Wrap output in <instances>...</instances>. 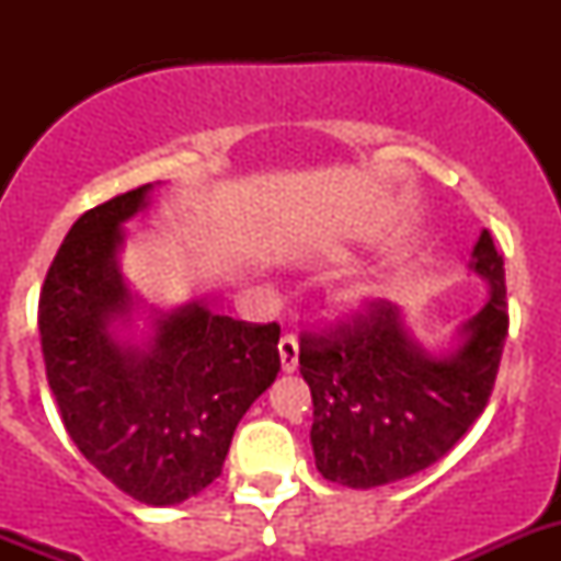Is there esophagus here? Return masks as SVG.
I'll use <instances>...</instances> for the list:
<instances>
[{
  "label": "esophagus",
  "instance_id": "34e87169",
  "mask_svg": "<svg viewBox=\"0 0 561 561\" xmlns=\"http://www.w3.org/2000/svg\"><path fill=\"white\" fill-rule=\"evenodd\" d=\"M279 360H282V371L293 375L298 369V342L296 336H282L279 339Z\"/></svg>",
  "mask_w": 561,
  "mask_h": 561
}]
</instances>
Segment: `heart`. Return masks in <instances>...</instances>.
<instances>
[{"label": "heart", "mask_w": 561, "mask_h": 561, "mask_svg": "<svg viewBox=\"0 0 561 561\" xmlns=\"http://www.w3.org/2000/svg\"><path fill=\"white\" fill-rule=\"evenodd\" d=\"M377 296H380V285H377V282H358V285L342 293V304L344 309H364L369 307Z\"/></svg>", "instance_id": "b5f03b06"}]
</instances>
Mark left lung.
<instances>
[{"mask_svg": "<svg viewBox=\"0 0 561 561\" xmlns=\"http://www.w3.org/2000/svg\"><path fill=\"white\" fill-rule=\"evenodd\" d=\"M469 268L489 301L458 328V347L432 355L396 304L371 301L347 320L301 336L312 390V450L320 474L347 489L396 483L439 461L489 404L507 336L505 263L483 230Z\"/></svg>", "mask_w": 561, "mask_h": 561, "instance_id": "obj_1", "label": "left lung"}]
</instances>
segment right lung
I'll return each instance as SVG.
<instances>
[{
  "label": "right lung",
  "mask_w": 561,
  "mask_h": 561,
  "mask_svg": "<svg viewBox=\"0 0 561 561\" xmlns=\"http://www.w3.org/2000/svg\"><path fill=\"white\" fill-rule=\"evenodd\" d=\"M151 184L89 208L61 241L43 293L39 342L61 423L87 461L144 505H179L222 472L236 426L279 371V325L160 312L146 342L116 339L138 307L118 268L127 219Z\"/></svg>",
  "instance_id": "right-lung-1"
}]
</instances>
